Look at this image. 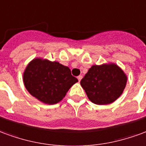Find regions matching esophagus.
<instances>
[{"label": "esophagus", "mask_w": 146, "mask_h": 146, "mask_svg": "<svg viewBox=\"0 0 146 146\" xmlns=\"http://www.w3.org/2000/svg\"><path fill=\"white\" fill-rule=\"evenodd\" d=\"M77 78L78 80V82H80V81L82 80V75H79V76H78Z\"/></svg>", "instance_id": "obj_1"}]
</instances>
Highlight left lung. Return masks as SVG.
Segmentation results:
<instances>
[{
  "label": "left lung",
  "mask_w": 146,
  "mask_h": 146,
  "mask_svg": "<svg viewBox=\"0 0 146 146\" xmlns=\"http://www.w3.org/2000/svg\"><path fill=\"white\" fill-rule=\"evenodd\" d=\"M80 83L92 103L107 105L112 104L123 93L127 75L113 63L92 65Z\"/></svg>",
  "instance_id": "obj_1"
}]
</instances>
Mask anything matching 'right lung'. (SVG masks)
Returning a JSON list of instances; mask_svg holds the SVG:
<instances>
[{
	"label": "right lung",
	"mask_w": 146,
	"mask_h": 146,
	"mask_svg": "<svg viewBox=\"0 0 146 146\" xmlns=\"http://www.w3.org/2000/svg\"><path fill=\"white\" fill-rule=\"evenodd\" d=\"M78 79L68 67L57 61L35 58L23 73V82L31 95L46 104H56L65 96Z\"/></svg>",
	"instance_id": "add662e5"
}]
</instances>
